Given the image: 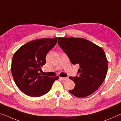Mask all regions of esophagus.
I'll return each instance as SVG.
<instances>
[{
  "label": "esophagus",
  "instance_id": "1",
  "mask_svg": "<svg viewBox=\"0 0 121 121\" xmlns=\"http://www.w3.org/2000/svg\"><path fill=\"white\" fill-rule=\"evenodd\" d=\"M59 79H62V80H66L68 79V77H59Z\"/></svg>",
  "mask_w": 121,
  "mask_h": 121
}]
</instances>
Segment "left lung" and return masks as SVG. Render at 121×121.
Instances as JSON below:
<instances>
[{"label": "left lung", "instance_id": "left-lung-1", "mask_svg": "<svg viewBox=\"0 0 121 121\" xmlns=\"http://www.w3.org/2000/svg\"><path fill=\"white\" fill-rule=\"evenodd\" d=\"M58 43L72 64L80 66L78 76L69 77L75 83L69 92L77 97H86L95 92L105 79L108 68L103 49L82 38L58 37Z\"/></svg>", "mask_w": 121, "mask_h": 121}]
</instances>
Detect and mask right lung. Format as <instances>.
Segmentation results:
<instances>
[{"mask_svg":"<svg viewBox=\"0 0 121 121\" xmlns=\"http://www.w3.org/2000/svg\"><path fill=\"white\" fill-rule=\"evenodd\" d=\"M57 37L41 38L26 43L13 56L11 72L14 82L21 91L31 97H39L51 88L58 76L50 77L39 72L45 64V57L57 43Z\"/></svg>","mask_w":121,"mask_h":121,"instance_id":"1","label":"right lung"}]
</instances>
